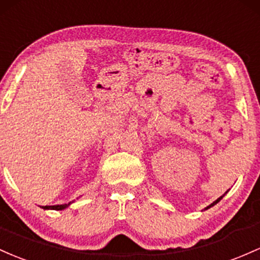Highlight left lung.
<instances>
[{
    "instance_id": "8db88e82",
    "label": "left lung",
    "mask_w": 260,
    "mask_h": 260,
    "mask_svg": "<svg viewBox=\"0 0 260 260\" xmlns=\"http://www.w3.org/2000/svg\"><path fill=\"white\" fill-rule=\"evenodd\" d=\"M226 193H227V191H226ZM226 193H224V194H226ZM224 194H223V195H224ZM223 195H222V197H220V198H218V199H217V200H215V201H214V203H212V204H211V205H209V206H208V208H206V209H210V208H211V206H214V205H215V204H217V203H218V201H220L221 199H222V198H223Z\"/></svg>"
}]
</instances>
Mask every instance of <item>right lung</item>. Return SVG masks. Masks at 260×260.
<instances>
[{
  "mask_svg": "<svg viewBox=\"0 0 260 260\" xmlns=\"http://www.w3.org/2000/svg\"><path fill=\"white\" fill-rule=\"evenodd\" d=\"M70 204L71 203H69V204H63V205H52V206H42V208L44 209V210H63V209H66L67 206L70 205Z\"/></svg>",
  "mask_w": 260,
  "mask_h": 260,
  "instance_id": "obj_1",
  "label": "right lung"
}]
</instances>
